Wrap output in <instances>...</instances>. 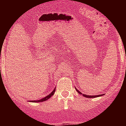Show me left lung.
<instances>
[{
    "mask_svg": "<svg viewBox=\"0 0 126 126\" xmlns=\"http://www.w3.org/2000/svg\"><path fill=\"white\" fill-rule=\"evenodd\" d=\"M76 91L78 92L79 93V94H82V93H81V92H79V91H78V90H77V89H76ZM83 95L84 96H85V97H86V98H94V97H98V96H100L101 95V94H99V95H95V96H90V95H86V94H83Z\"/></svg>",
    "mask_w": 126,
    "mask_h": 126,
    "instance_id": "1",
    "label": "left lung"
}]
</instances>
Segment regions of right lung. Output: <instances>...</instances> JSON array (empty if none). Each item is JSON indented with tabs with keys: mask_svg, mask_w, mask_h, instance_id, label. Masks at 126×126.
Listing matches in <instances>:
<instances>
[{
	"mask_svg": "<svg viewBox=\"0 0 126 126\" xmlns=\"http://www.w3.org/2000/svg\"><path fill=\"white\" fill-rule=\"evenodd\" d=\"M55 89H54L53 92H52L50 94H48V95H47V96H45V98H43L41 99V100H36V101L33 100V101H32V102H44V101L47 100L48 99H49L50 98L52 97V96H53V94H54V93H55Z\"/></svg>",
	"mask_w": 126,
	"mask_h": 126,
	"instance_id": "add662e5",
	"label": "right lung"
}]
</instances>
